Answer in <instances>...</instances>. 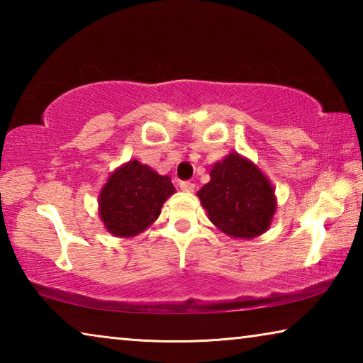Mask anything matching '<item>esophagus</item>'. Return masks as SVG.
Returning a JSON list of instances; mask_svg holds the SVG:
<instances>
[{"instance_id": "esophagus-1", "label": "esophagus", "mask_w": 363, "mask_h": 363, "mask_svg": "<svg viewBox=\"0 0 363 363\" xmlns=\"http://www.w3.org/2000/svg\"><path fill=\"white\" fill-rule=\"evenodd\" d=\"M179 187H181V190L182 192H194V189H195V184L194 182H190V181H181L179 182Z\"/></svg>"}]
</instances>
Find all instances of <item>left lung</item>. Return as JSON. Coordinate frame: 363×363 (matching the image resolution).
<instances>
[{"label": "left lung", "mask_w": 363, "mask_h": 363, "mask_svg": "<svg viewBox=\"0 0 363 363\" xmlns=\"http://www.w3.org/2000/svg\"><path fill=\"white\" fill-rule=\"evenodd\" d=\"M210 177L196 195L219 230L255 238L269 229L277 203L274 187L255 163L233 152L213 164Z\"/></svg>", "instance_id": "1"}]
</instances>
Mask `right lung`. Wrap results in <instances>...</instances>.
I'll return each mask as SVG.
<instances>
[{"label": "right lung", "mask_w": 363, "mask_h": 363, "mask_svg": "<svg viewBox=\"0 0 363 363\" xmlns=\"http://www.w3.org/2000/svg\"><path fill=\"white\" fill-rule=\"evenodd\" d=\"M176 189L171 177L131 160L108 176L99 195V216L115 237H134L155 223Z\"/></svg>", "instance_id": "1"}]
</instances>
